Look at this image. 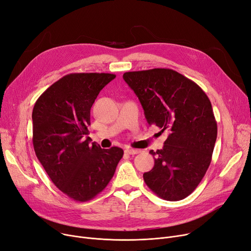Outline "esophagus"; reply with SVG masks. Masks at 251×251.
I'll list each match as a JSON object with an SVG mask.
<instances>
[{
  "label": "esophagus",
  "mask_w": 251,
  "mask_h": 251,
  "mask_svg": "<svg viewBox=\"0 0 251 251\" xmlns=\"http://www.w3.org/2000/svg\"><path fill=\"white\" fill-rule=\"evenodd\" d=\"M125 152L128 155H136V154H138L139 151L135 150V149H127V150H125Z\"/></svg>",
  "instance_id": "obj_1"
}]
</instances>
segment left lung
I'll list each match as a JSON object with an SVG mask.
<instances>
[{"instance_id": "8db88e82", "label": "left lung", "mask_w": 251, "mask_h": 251, "mask_svg": "<svg viewBox=\"0 0 251 251\" xmlns=\"http://www.w3.org/2000/svg\"><path fill=\"white\" fill-rule=\"evenodd\" d=\"M123 79L137 95L148 123L169 132L164 148L150 151L155 165L144 173L145 182L162 199L182 200L198 187L211 162L217 124L208 96L170 69L127 72Z\"/></svg>"}]
</instances>
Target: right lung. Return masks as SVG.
<instances>
[{"mask_svg":"<svg viewBox=\"0 0 251 251\" xmlns=\"http://www.w3.org/2000/svg\"><path fill=\"white\" fill-rule=\"evenodd\" d=\"M114 74L75 73L43 92L32 110V145L52 182L75 201L86 202L102 192L124 151L89 144L90 110Z\"/></svg>","mask_w":251,"mask_h":251,"instance_id":"add662e5","label":"right lung"}]
</instances>
